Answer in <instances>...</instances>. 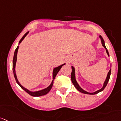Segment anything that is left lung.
<instances>
[{"mask_svg": "<svg viewBox=\"0 0 121 121\" xmlns=\"http://www.w3.org/2000/svg\"><path fill=\"white\" fill-rule=\"evenodd\" d=\"M99 38L100 39L101 43H102V46H103L104 47V49H106V53L108 54V56H109V52H108V49H107L106 48L105 44H104V40H103V38H102V37L101 36V35H99ZM71 68H72V72H71V81H72V84H73V86H75V88H77V89L79 91L81 92V93H84V94H97L98 93H99V92L102 91H103V90L104 89V88H105L106 86H107V84H108V81H109V78H110V73H111V64H110V69L109 70V71L108 72V75H107V77H106V78L105 81H104V83H103V87H102V88H100V89L96 91L93 92V93H90V92H88V91H87L83 90L82 88H81V87H80V85L78 84V83L77 82V80H76L75 69V68L73 67V66H71Z\"/></svg>", "mask_w": 121, "mask_h": 121, "instance_id": "obj_1", "label": "left lung"}]
</instances>
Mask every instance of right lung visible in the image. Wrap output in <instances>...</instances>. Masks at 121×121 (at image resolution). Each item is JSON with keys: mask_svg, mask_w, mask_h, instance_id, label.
Masks as SVG:
<instances>
[{"mask_svg": "<svg viewBox=\"0 0 121 121\" xmlns=\"http://www.w3.org/2000/svg\"><path fill=\"white\" fill-rule=\"evenodd\" d=\"M28 33H29V31L27 32V33L24 34V36L21 38V39L20 40V41H19V43H18V44H20L22 42V41L24 40V38H25V37L27 36V34H28ZM18 49H19V46H17V49H16L15 50L14 55H13V63H12V69H13V75H14L15 78V80H16V81H17V84H18L19 85V86H20V87H21V88H22L24 91H25L27 92V93H28L30 95H31V96H34V97H39V96H44V95H45V94H48V93L50 91V90H51L53 84V81H54V80H55V77H56L57 73H58V72L60 71V69H61V68L64 65H65L66 64L65 63V64H62V65H60V66H57V67H56V68H54L53 69V73H52V75H53L52 81L51 84H50L49 85L48 87L44 88V89L41 90L32 91L29 90L27 89V88H25L24 87H23V86H22L20 83H19V81H18V78H17V75H16V72H15V66H16V63H17V53H18Z\"/></svg>", "mask_w": 121, "mask_h": 121, "instance_id": "1", "label": "right lung"}]
</instances>
